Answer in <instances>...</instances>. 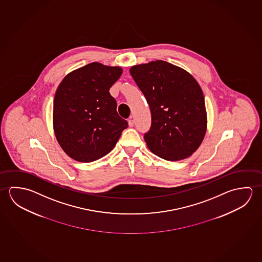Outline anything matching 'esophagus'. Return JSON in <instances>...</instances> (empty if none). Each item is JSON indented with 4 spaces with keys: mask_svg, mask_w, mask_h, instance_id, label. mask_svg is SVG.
<instances>
[{
    "mask_svg": "<svg viewBox=\"0 0 262 262\" xmlns=\"http://www.w3.org/2000/svg\"><path fill=\"white\" fill-rule=\"evenodd\" d=\"M128 125L130 127H133L134 126V120L133 119H129L128 120Z\"/></svg>",
    "mask_w": 262,
    "mask_h": 262,
    "instance_id": "obj_1",
    "label": "esophagus"
}]
</instances>
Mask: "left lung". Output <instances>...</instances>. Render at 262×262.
Wrapping results in <instances>:
<instances>
[{
	"mask_svg": "<svg viewBox=\"0 0 262 262\" xmlns=\"http://www.w3.org/2000/svg\"><path fill=\"white\" fill-rule=\"evenodd\" d=\"M130 74L150 108V129L144 138L151 152L169 161L190 157L207 125L204 93L195 79L163 60L133 66Z\"/></svg>",
	"mask_w": 262,
	"mask_h": 262,
	"instance_id": "obj_1",
	"label": "left lung"
}]
</instances>
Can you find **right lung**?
Returning a JSON list of instances; mask_svg holds the SVG:
<instances>
[{"label":"right lung","instance_id":"right-lung-1","mask_svg":"<svg viewBox=\"0 0 262 262\" xmlns=\"http://www.w3.org/2000/svg\"><path fill=\"white\" fill-rule=\"evenodd\" d=\"M122 72L120 67L93 62L69 73L60 82L54 98V131L71 159L80 162L101 159L128 126L109 93Z\"/></svg>","mask_w":262,"mask_h":262}]
</instances>
